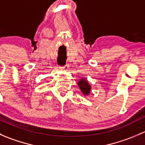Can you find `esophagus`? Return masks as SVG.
Returning <instances> with one entry per match:
<instances>
[{"mask_svg":"<svg viewBox=\"0 0 145 145\" xmlns=\"http://www.w3.org/2000/svg\"><path fill=\"white\" fill-rule=\"evenodd\" d=\"M61 69H62V70H63V71H67L69 70V66L66 65L63 67H61Z\"/></svg>","mask_w":145,"mask_h":145,"instance_id":"34e87169","label":"esophagus"}]
</instances>
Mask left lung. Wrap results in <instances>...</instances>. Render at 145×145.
<instances>
[{
	"label": "left lung",
	"instance_id": "8db88e82",
	"mask_svg": "<svg viewBox=\"0 0 145 145\" xmlns=\"http://www.w3.org/2000/svg\"><path fill=\"white\" fill-rule=\"evenodd\" d=\"M77 83L83 95L87 96L90 95V91H91V86L89 84L88 81L86 78L83 77V78H80Z\"/></svg>",
	"mask_w": 145,
	"mask_h": 145
}]
</instances>
